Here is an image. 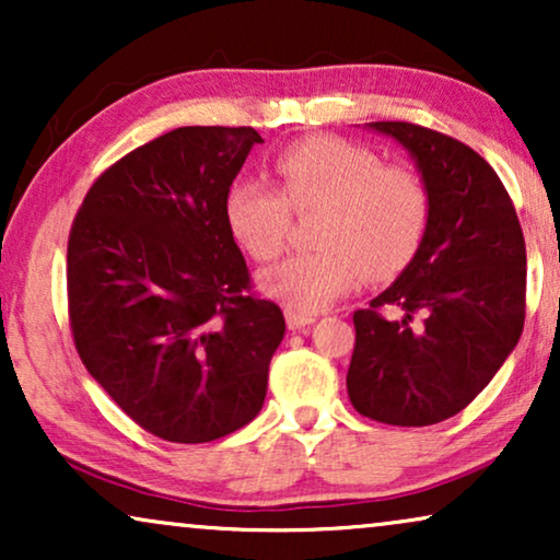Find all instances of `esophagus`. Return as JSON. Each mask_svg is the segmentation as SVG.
Masks as SVG:
<instances>
[{"instance_id":"esophagus-1","label":"esophagus","mask_w":560,"mask_h":560,"mask_svg":"<svg viewBox=\"0 0 560 560\" xmlns=\"http://www.w3.org/2000/svg\"><path fill=\"white\" fill-rule=\"evenodd\" d=\"M285 320H288L290 331H301V328L311 326L313 320H316V316H313V313H301L295 308H285Z\"/></svg>"}]
</instances>
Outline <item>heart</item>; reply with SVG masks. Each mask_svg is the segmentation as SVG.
Segmentation results:
<instances>
[{
    "mask_svg": "<svg viewBox=\"0 0 560 560\" xmlns=\"http://www.w3.org/2000/svg\"><path fill=\"white\" fill-rule=\"evenodd\" d=\"M280 190L242 178L226 190L224 219L236 244L257 262L285 247L290 209H318L311 242L259 275V288L288 308L331 305L362 278L387 280L416 257L431 221V194L416 171L385 165L377 152L339 137H311L272 160Z\"/></svg>",
    "mask_w": 560,
    "mask_h": 560,
    "instance_id": "b5f03b06",
    "label": "heart"
}]
</instances>
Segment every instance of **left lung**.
Here are the masks:
<instances>
[{
	"label": "left lung",
	"mask_w": 560,
	"mask_h": 560,
	"mask_svg": "<svg viewBox=\"0 0 560 560\" xmlns=\"http://www.w3.org/2000/svg\"><path fill=\"white\" fill-rule=\"evenodd\" d=\"M364 127L408 150L431 194V221L393 285L354 313L349 400L380 423L433 425L462 412L517 347L523 229L492 165L464 142L410 121Z\"/></svg>",
	"instance_id": "8db88e82"
}]
</instances>
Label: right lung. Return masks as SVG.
Segmentation results:
<instances>
[{
	"label": "right lung",
	"instance_id": "1",
	"mask_svg": "<svg viewBox=\"0 0 560 560\" xmlns=\"http://www.w3.org/2000/svg\"><path fill=\"white\" fill-rule=\"evenodd\" d=\"M252 127H178L114 163L68 240V313L81 362L144 431L217 441L262 410L285 336L249 270L224 198Z\"/></svg>",
	"mask_w": 560,
	"mask_h": 560
}]
</instances>
